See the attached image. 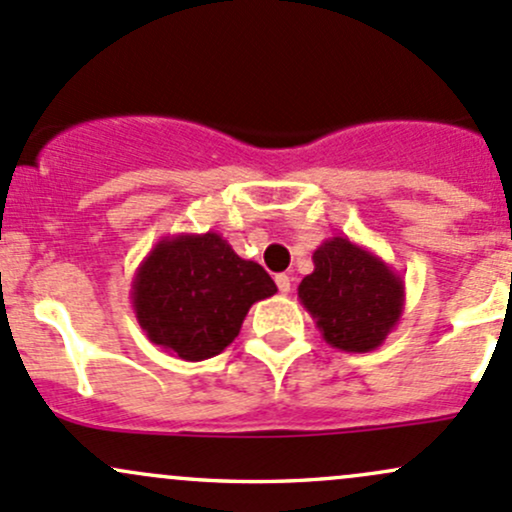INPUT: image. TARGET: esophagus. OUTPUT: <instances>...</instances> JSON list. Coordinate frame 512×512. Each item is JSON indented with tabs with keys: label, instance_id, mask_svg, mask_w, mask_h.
<instances>
[{
	"label": "esophagus",
	"instance_id": "esophagus-1",
	"mask_svg": "<svg viewBox=\"0 0 512 512\" xmlns=\"http://www.w3.org/2000/svg\"><path fill=\"white\" fill-rule=\"evenodd\" d=\"M274 282H277L279 292L282 294H289V289H292V277H289V274H277V277H274Z\"/></svg>",
	"mask_w": 512,
	"mask_h": 512
}]
</instances>
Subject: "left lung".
Instances as JSON below:
<instances>
[{"mask_svg":"<svg viewBox=\"0 0 512 512\" xmlns=\"http://www.w3.org/2000/svg\"><path fill=\"white\" fill-rule=\"evenodd\" d=\"M314 272L299 284V301L328 346L370 353L405 311V282L368 247L348 238H328L311 255Z\"/></svg>","mask_w":512,"mask_h":512,"instance_id":"8db88e82","label":"left lung"}]
</instances>
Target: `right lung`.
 Masks as SVG:
<instances>
[{
  "label": "right lung",
  "instance_id": "1",
  "mask_svg": "<svg viewBox=\"0 0 512 512\" xmlns=\"http://www.w3.org/2000/svg\"><path fill=\"white\" fill-rule=\"evenodd\" d=\"M274 292L270 274L208 230L161 238L134 274L132 306L154 346L196 363L223 353L250 306Z\"/></svg>",
  "mask_w": 512,
  "mask_h": 512
}]
</instances>
